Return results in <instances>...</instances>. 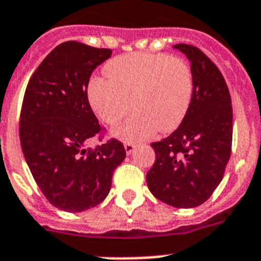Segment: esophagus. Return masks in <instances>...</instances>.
<instances>
[{
  "mask_svg": "<svg viewBox=\"0 0 261 261\" xmlns=\"http://www.w3.org/2000/svg\"><path fill=\"white\" fill-rule=\"evenodd\" d=\"M124 148H125L126 154H130L133 152V150H135V144L125 143V144H124Z\"/></svg>",
  "mask_w": 261,
  "mask_h": 261,
  "instance_id": "obj_1",
  "label": "esophagus"
}]
</instances>
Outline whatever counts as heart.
I'll return each instance as SVG.
<instances>
[{"instance_id": "1", "label": "heart", "mask_w": 261, "mask_h": 261, "mask_svg": "<svg viewBox=\"0 0 261 261\" xmlns=\"http://www.w3.org/2000/svg\"><path fill=\"white\" fill-rule=\"evenodd\" d=\"M108 80L93 79L88 88L92 109L109 125L133 108L136 112L115 128L124 141L149 139L159 129L172 132L189 111L193 74L184 60L164 53H132L113 58L105 65Z\"/></svg>"}]
</instances>
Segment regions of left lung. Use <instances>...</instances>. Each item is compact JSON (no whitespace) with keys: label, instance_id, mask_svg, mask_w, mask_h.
I'll use <instances>...</instances> for the list:
<instances>
[{"label":"left lung","instance_id":"obj_1","mask_svg":"<svg viewBox=\"0 0 261 261\" xmlns=\"http://www.w3.org/2000/svg\"><path fill=\"white\" fill-rule=\"evenodd\" d=\"M187 56L193 74L189 111L167 139L152 143L156 153L146 173L152 195L174 208H193L210 199L231 157L232 102L223 74L199 48L173 45Z\"/></svg>","mask_w":261,"mask_h":261}]
</instances>
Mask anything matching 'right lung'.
<instances>
[{
    "label": "right lung",
    "mask_w": 261,
    "mask_h": 261,
    "mask_svg": "<svg viewBox=\"0 0 261 261\" xmlns=\"http://www.w3.org/2000/svg\"><path fill=\"white\" fill-rule=\"evenodd\" d=\"M111 56V49L62 42L44 58L25 90L19 117L23 157L49 203L66 212L102 203L125 159L124 145L115 139L87 148L102 130L89 105L88 84Z\"/></svg>",
    "instance_id": "add662e5"
}]
</instances>
